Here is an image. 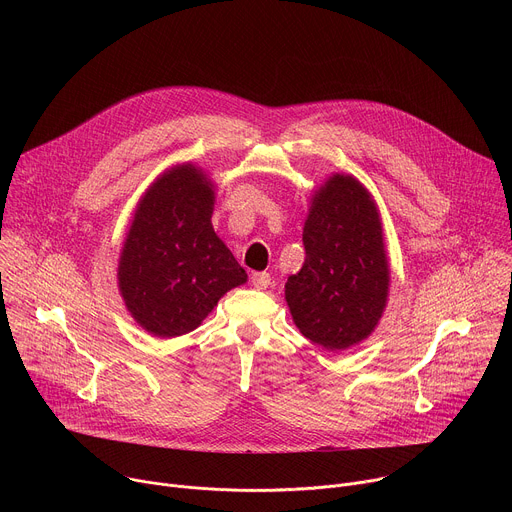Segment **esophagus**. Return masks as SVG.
I'll return each instance as SVG.
<instances>
[{"label":"esophagus","instance_id":"esophagus-1","mask_svg":"<svg viewBox=\"0 0 512 512\" xmlns=\"http://www.w3.org/2000/svg\"><path fill=\"white\" fill-rule=\"evenodd\" d=\"M251 283H253V287H257V289H267V287L271 285V275L265 273V271L253 273V275H251Z\"/></svg>","mask_w":512,"mask_h":512}]
</instances>
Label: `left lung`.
<instances>
[{"label": "left lung", "instance_id": "1", "mask_svg": "<svg viewBox=\"0 0 512 512\" xmlns=\"http://www.w3.org/2000/svg\"><path fill=\"white\" fill-rule=\"evenodd\" d=\"M306 259L285 283L300 332L326 350L367 338L385 308L389 263L379 210L350 176L330 178L314 196L304 227Z\"/></svg>", "mask_w": 512, "mask_h": 512}]
</instances>
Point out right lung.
Segmentation results:
<instances>
[{
  "label": "right lung",
  "mask_w": 512,
  "mask_h": 512,
  "mask_svg": "<svg viewBox=\"0 0 512 512\" xmlns=\"http://www.w3.org/2000/svg\"><path fill=\"white\" fill-rule=\"evenodd\" d=\"M214 192L200 170L178 166L141 198L119 261V289L131 316L154 336L192 332L229 289L247 281L216 237Z\"/></svg>",
  "instance_id": "add662e5"
}]
</instances>
